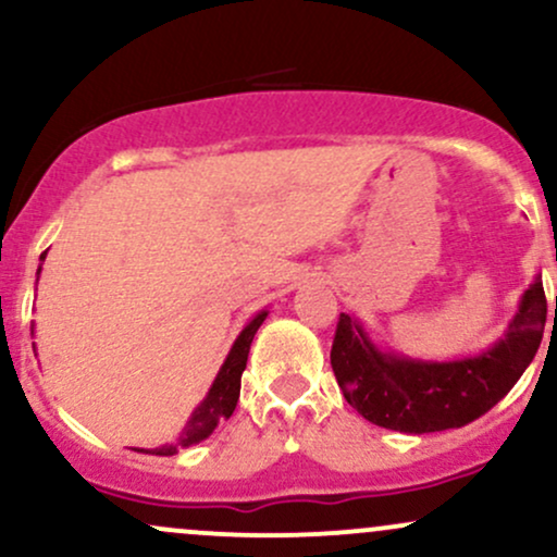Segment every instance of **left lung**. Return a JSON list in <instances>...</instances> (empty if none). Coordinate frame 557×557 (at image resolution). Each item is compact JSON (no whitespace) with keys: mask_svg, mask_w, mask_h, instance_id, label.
Masks as SVG:
<instances>
[{"mask_svg":"<svg viewBox=\"0 0 557 557\" xmlns=\"http://www.w3.org/2000/svg\"><path fill=\"white\" fill-rule=\"evenodd\" d=\"M545 319V287L536 274L503 337L474 356L434 361L382 348L359 317L341 314L332 372L345 400L376 426L408 434L458 430L487 413L519 382L540 348Z\"/></svg>","mask_w":557,"mask_h":557,"instance_id":"left-lung-1","label":"left lung"}]
</instances>
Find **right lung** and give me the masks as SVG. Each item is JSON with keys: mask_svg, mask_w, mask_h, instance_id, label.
Wrapping results in <instances>:
<instances>
[{"mask_svg": "<svg viewBox=\"0 0 557 557\" xmlns=\"http://www.w3.org/2000/svg\"><path fill=\"white\" fill-rule=\"evenodd\" d=\"M41 259H44V253H41ZM36 274H41V267H38ZM267 314H270V309H261L251 319H248L246 324H243L240 335L235 337L233 348H230L225 361H222V367L214 376L212 387H209V393L203 395V400L194 408L190 419L185 421L181 437H177L175 443L151 447V450H146V447H136L138 453H149V456H175V453L183 450V447L198 445L201 440H207L209 434L216 430V424H220L222 419L233 417L235 406H238V398H240V374H243V369H246L248 350H251L253 335H257V330L264 324ZM30 335H34V324H30Z\"/></svg>", "mask_w": 557, "mask_h": 557, "instance_id": "right-lung-1", "label": "right lung"}]
</instances>
